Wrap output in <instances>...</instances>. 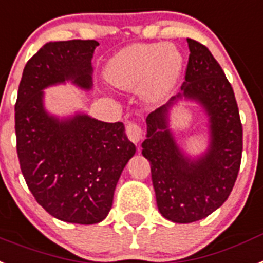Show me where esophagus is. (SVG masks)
Listing matches in <instances>:
<instances>
[{"label":"esophagus","instance_id":"obj_1","mask_svg":"<svg viewBox=\"0 0 263 263\" xmlns=\"http://www.w3.org/2000/svg\"><path fill=\"white\" fill-rule=\"evenodd\" d=\"M125 129H127L128 139H129L132 143L138 144V143L143 139L142 128H140V125L136 124V123H129V124L127 125V128H125Z\"/></svg>","mask_w":263,"mask_h":263}]
</instances>
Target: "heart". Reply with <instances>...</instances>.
I'll return each instance as SVG.
<instances>
[{
  "label": "heart",
  "instance_id": "obj_1",
  "mask_svg": "<svg viewBox=\"0 0 263 263\" xmlns=\"http://www.w3.org/2000/svg\"><path fill=\"white\" fill-rule=\"evenodd\" d=\"M182 69L183 57L176 46L158 43L132 44L107 61L104 76L119 89L139 88L142 98L154 104L173 92Z\"/></svg>",
  "mask_w": 263,
  "mask_h": 263
}]
</instances>
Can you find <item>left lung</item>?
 <instances>
[{"instance_id": "8db88e82", "label": "left lung", "mask_w": 263, "mask_h": 263, "mask_svg": "<svg viewBox=\"0 0 263 263\" xmlns=\"http://www.w3.org/2000/svg\"><path fill=\"white\" fill-rule=\"evenodd\" d=\"M186 81L180 92L147 116L142 154L151 164L159 213L175 223L209 217L229 198L242 158V125L234 90L206 46L187 39ZM182 101L206 116L208 145L189 154L171 128V112Z\"/></svg>"}]
</instances>
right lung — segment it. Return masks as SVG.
<instances>
[{
	"instance_id": "obj_1",
	"label": "right lung",
	"mask_w": 263,
	"mask_h": 263,
	"mask_svg": "<svg viewBox=\"0 0 263 263\" xmlns=\"http://www.w3.org/2000/svg\"><path fill=\"white\" fill-rule=\"evenodd\" d=\"M95 40L49 41L26 63L15 103V136L21 171L37 203L68 223L105 219L114 193L136 147L124 124L105 123L84 111L56 115L45 92L70 83L93 87Z\"/></svg>"
}]
</instances>
